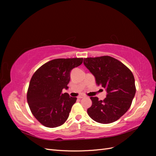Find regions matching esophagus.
I'll use <instances>...</instances> for the list:
<instances>
[{"instance_id": "34e87169", "label": "esophagus", "mask_w": 156, "mask_h": 156, "mask_svg": "<svg viewBox=\"0 0 156 156\" xmlns=\"http://www.w3.org/2000/svg\"><path fill=\"white\" fill-rule=\"evenodd\" d=\"M84 97H85V96H78V98H79V99H81V98H84Z\"/></svg>"}]
</instances>
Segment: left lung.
Instances as JSON below:
<instances>
[{
  "mask_svg": "<svg viewBox=\"0 0 156 156\" xmlns=\"http://www.w3.org/2000/svg\"><path fill=\"white\" fill-rule=\"evenodd\" d=\"M84 65L94 75L98 86L105 88L106 98L90 97L89 116L101 124L119 120L129 109L136 92L135 79L130 69L109 56L84 58Z\"/></svg>",
  "mask_w": 156,
  "mask_h": 156,
  "instance_id": "8db88e82",
  "label": "left lung"
}]
</instances>
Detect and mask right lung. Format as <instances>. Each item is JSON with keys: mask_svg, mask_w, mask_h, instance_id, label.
I'll list each match as a JSON object with an SVG mask.
<instances>
[{"mask_svg": "<svg viewBox=\"0 0 156 156\" xmlns=\"http://www.w3.org/2000/svg\"><path fill=\"white\" fill-rule=\"evenodd\" d=\"M83 58L52 60L32 75L27 92V102L36 119L48 127L66 121L77 98L62 93L68 88L70 73L83 63Z\"/></svg>", "mask_w": 156, "mask_h": 156, "instance_id": "1", "label": "right lung"}]
</instances>
